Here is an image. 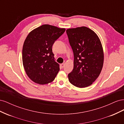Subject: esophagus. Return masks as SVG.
Instances as JSON below:
<instances>
[{"mask_svg":"<svg viewBox=\"0 0 124 124\" xmlns=\"http://www.w3.org/2000/svg\"><path fill=\"white\" fill-rule=\"evenodd\" d=\"M61 67H62V68H63V67H65V64H64V63H62V64H61Z\"/></svg>","mask_w":124,"mask_h":124,"instance_id":"34e87169","label":"esophagus"}]
</instances>
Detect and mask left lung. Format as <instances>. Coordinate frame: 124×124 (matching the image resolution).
<instances>
[{"instance_id":"obj_1","label":"left lung","mask_w":124,"mask_h":124,"mask_svg":"<svg viewBox=\"0 0 124 124\" xmlns=\"http://www.w3.org/2000/svg\"><path fill=\"white\" fill-rule=\"evenodd\" d=\"M66 32L74 55L73 69L68 74L69 82L78 88L88 87L102 69V44L96 33L85 26L69 28Z\"/></svg>"}]
</instances>
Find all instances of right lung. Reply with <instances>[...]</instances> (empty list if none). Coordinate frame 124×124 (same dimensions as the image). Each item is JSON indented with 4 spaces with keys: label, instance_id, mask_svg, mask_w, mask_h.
<instances>
[{
    "label": "right lung",
    "instance_id": "1",
    "mask_svg": "<svg viewBox=\"0 0 124 124\" xmlns=\"http://www.w3.org/2000/svg\"><path fill=\"white\" fill-rule=\"evenodd\" d=\"M66 31L48 24L42 25L29 33L22 50L25 72L31 81L40 85L53 81L59 71L55 61L52 46Z\"/></svg>",
    "mask_w": 124,
    "mask_h": 124
}]
</instances>
